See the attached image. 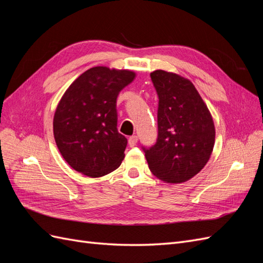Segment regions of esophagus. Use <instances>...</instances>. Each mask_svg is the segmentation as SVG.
<instances>
[{
  "mask_svg": "<svg viewBox=\"0 0 263 263\" xmlns=\"http://www.w3.org/2000/svg\"><path fill=\"white\" fill-rule=\"evenodd\" d=\"M137 141H138V137H137V136H130V137L128 138V145H129L130 147L136 146Z\"/></svg>",
  "mask_w": 263,
  "mask_h": 263,
  "instance_id": "34e87169",
  "label": "esophagus"
}]
</instances>
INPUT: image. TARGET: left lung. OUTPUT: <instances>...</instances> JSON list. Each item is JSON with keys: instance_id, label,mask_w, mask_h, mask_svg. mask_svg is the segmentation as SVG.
Instances as JSON below:
<instances>
[{"instance_id": "1", "label": "left lung", "mask_w": 263, "mask_h": 263, "mask_svg": "<svg viewBox=\"0 0 263 263\" xmlns=\"http://www.w3.org/2000/svg\"><path fill=\"white\" fill-rule=\"evenodd\" d=\"M159 97L158 139L145 149L151 173L165 183H183L209 162L215 126L208 105L189 79L156 70L150 73Z\"/></svg>"}]
</instances>
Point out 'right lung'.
I'll use <instances>...</instances> for the list:
<instances>
[{
  "label": "right lung",
  "instance_id": "obj_1",
  "mask_svg": "<svg viewBox=\"0 0 263 263\" xmlns=\"http://www.w3.org/2000/svg\"><path fill=\"white\" fill-rule=\"evenodd\" d=\"M136 73L98 66L63 93L53 116V137L62 158L84 176L100 178L125 158L127 139L117 130L116 101Z\"/></svg>",
  "mask_w": 263,
  "mask_h": 263
}]
</instances>
